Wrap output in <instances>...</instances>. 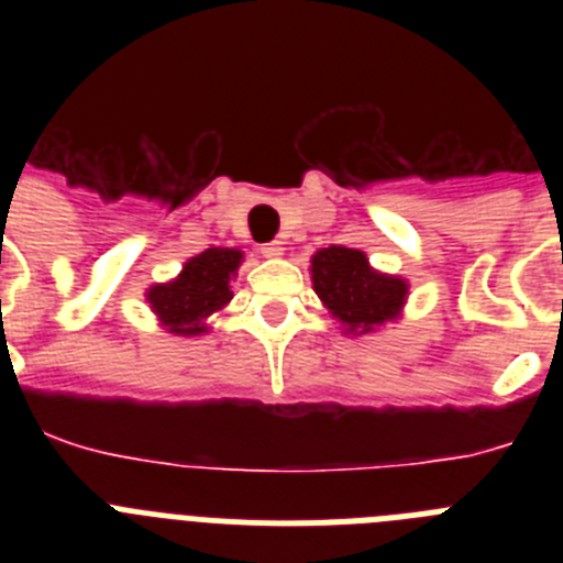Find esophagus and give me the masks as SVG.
Returning a JSON list of instances; mask_svg holds the SVG:
<instances>
[{"mask_svg": "<svg viewBox=\"0 0 563 563\" xmlns=\"http://www.w3.org/2000/svg\"><path fill=\"white\" fill-rule=\"evenodd\" d=\"M258 251H262V256H267V258H278V256H285V242H267V245H262L258 247Z\"/></svg>", "mask_w": 563, "mask_h": 563, "instance_id": "34e87169", "label": "esophagus"}]
</instances>
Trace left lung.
<instances>
[{
  "instance_id": "left-lung-1",
  "label": "left lung",
  "mask_w": 563,
  "mask_h": 563,
  "mask_svg": "<svg viewBox=\"0 0 563 563\" xmlns=\"http://www.w3.org/2000/svg\"><path fill=\"white\" fill-rule=\"evenodd\" d=\"M312 287L346 335H366L400 316L409 285L369 265L355 247L330 245L312 256Z\"/></svg>"
}]
</instances>
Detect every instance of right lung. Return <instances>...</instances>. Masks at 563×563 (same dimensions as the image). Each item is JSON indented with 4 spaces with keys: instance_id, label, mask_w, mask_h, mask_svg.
<instances>
[{
    "instance_id": "right-lung-1",
    "label": "right lung",
    "mask_w": 563,
    "mask_h": 563,
    "mask_svg": "<svg viewBox=\"0 0 563 563\" xmlns=\"http://www.w3.org/2000/svg\"><path fill=\"white\" fill-rule=\"evenodd\" d=\"M239 265L242 251L236 247H208L200 256L188 258L174 282L148 287V307L174 335H200L208 330L206 318L233 298L231 278Z\"/></svg>"
}]
</instances>
